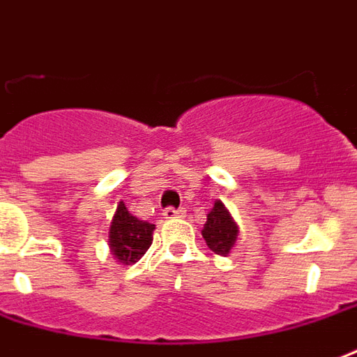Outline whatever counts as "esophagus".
Here are the masks:
<instances>
[{
	"label": "esophagus",
	"instance_id": "34e87169",
	"mask_svg": "<svg viewBox=\"0 0 357 357\" xmlns=\"http://www.w3.org/2000/svg\"><path fill=\"white\" fill-rule=\"evenodd\" d=\"M163 217H165V218H178V217H182V211L173 209V207H167V209L163 211Z\"/></svg>",
	"mask_w": 357,
	"mask_h": 357
}]
</instances>
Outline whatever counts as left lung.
I'll return each instance as SVG.
<instances>
[{
	"mask_svg": "<svg viewBox=\"0 0 357 357\" xmlns=\"http://www.w3.org/2000/svg\"><path fill=\"white\" fill-rule=\"evenodd\" d=\"M202 236H204L205 243L211 251L220 255V257H228L236 245L239 226L220 199H217L213 209L207 213V222L204 225Z\"/></svg>",
	"mask_w": 357,
	"mask_h": 357,
	"instance_id": "left-lung-1",
	"label": "left lung"
}]
</instances>
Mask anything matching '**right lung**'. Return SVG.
Wrapping results in <instances>:
<instances>
[{
    "instance_id": "right-lung-1",
    "label": "right lung",
    "mask_w": 357,
    "mask_h": 357,
    "mask_svg": "<svg viewBox=\"0 0 357 357\" xmlns=\"http://www.w3.org/2000/svg\"><path fill=\"white\" fill-rule=\"evenodd\" d=\"M155 225L132 217L123 202H119L108 230V247L121 266L139 262L153 241Z\"/></svg>"
}]
</instances>
